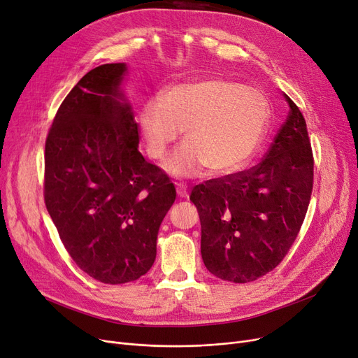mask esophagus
I'll return each mask as SVG.
<instances>
[{"mask_svg":"<svg viewBox=\"0 0 358 358\" xmlns=\"http://www.w3.org/2000/svg\"><path fill=\"white\" fill-rule=\"evenodd\" d=\"M176 189H177V194L182 199L189 197V189H187V185L184 182H177L176 184Z\"/></svg>","mask_w":358,"mask_h":358,"instance_id":"34e87169","label":"esophagus"}]
</instances>
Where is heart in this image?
Returning a JSON list of instances; mask_svg holds the SVG:
<instances>
[{"label": "heart", "mask_w": 358, "mask_h": 358, "mask_svg": "<svg viewBox=\"0 0 358 358\" xmlns=\"http://www.w3.org/2000/svg\"><path fill=\"white\" fill-rule=\"evenodd\" d=\"M268 115V101L261 91L209 78L168 87L159 100L145 101L138 124L152 159H162L184 129L187 142L166 162L171 174L193 177L209 166L212 174L227 176L255 155Z\"/></svg>", "instance_id": "b5f03b06"}]
</instances>
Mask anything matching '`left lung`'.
Wrapping results in <instances>:
<instances>
[{
  "mask_svg": "<svg viewBox=\"0 0 358 358\" xmlns=\"http://www.w3.org/2000/svg\"><path fill=\"white\" fill-rule=\"evenodd\" d=\"M287 120L258 165L196 185L206 268L232 283L273 271L302 228L313 187V154L302 111L286 96Z\"/></svg>",
  "mask_w": 358,
  "mask_h": 358,
  "instance_id": "8db88e82",
  "label": "left lung"
}]
</instances>
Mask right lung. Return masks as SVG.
Wrapping results in <instances>:
<instances>
[{
	"instance_id": "obj_1",
	"label": "right lung",
	"mask_w": 358,
	"mask_h": 358,
	"mask_svg": "<svg viewBox=\"0 0 358 358\" xmlns=\"http://www.w3.org/2000/svg\"><path fill=\"white\" fill-rule=\"evenodd\" d=\"M124 64L91 69L59 106L45 145V204L65 250L106 285L152 267L176 187L138 150L139 129L120 91Z\"/></svg>"
}]
</instances>
